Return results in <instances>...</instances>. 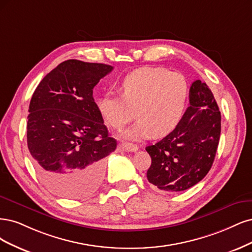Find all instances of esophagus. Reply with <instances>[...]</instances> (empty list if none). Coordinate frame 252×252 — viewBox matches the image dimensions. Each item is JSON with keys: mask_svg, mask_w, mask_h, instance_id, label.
<instances>
[{"mask_svg": "<svg viewBox=\"0 0 252 252\" xmlns=\"http://www.w3.org/2000/svg\"><path fill=\"white\" fill-rule=\"evenodd\" d=\"M121 149L126 152H137L139 148L133 143H123L121 144Z\"/></svg>", "mask_w": 252, "mask_h": 252, "instance_id": "esophagus-1", "label": "esophagus"}]
</instances>
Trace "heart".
<instances>
[{
  "mask_svg": "<svg viewBox=\"0 0 252 252\" xmlns=\"http://www.w3.org/2000/svg\"><path fill=\"white\" fill-rule=\"evenodd\" d=\"M121 95H105L98 110L105 123L123 129L136 116L138 120L123 138L143 140L162 138L180 125L188 109L189 85L179 72L162 67H143L125 76L118 85Z\"/></svg>",
  "mask_w": 252,
  "mask_h": 252,
  "instance_id": "1",
  "label": "heart"
}]
</instances>
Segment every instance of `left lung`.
Masks as SVG:
<instances>
[{
  "mask_svg": "<svg viewBox=\"0 0 252 252\" xmlns=\"http://www.w3.org/2000/svg\"><path fill=\"white\" fill-rule=\"evenodd\" d=\"M221 134V113L213 92L201 80L189 89V107L180 125L145 148L152 158L147 177L161 190L177 192L200 182L212 167Z\"/></svg>",
  "mask_w": 252,
  "mask_h": 252,
  "instance_id": "1",
  "label": "left lung"
}]
</instances>
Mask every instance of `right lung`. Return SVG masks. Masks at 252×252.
<instances>
[{"instance_id":"obj_1","label":"right lung","mask_w":252,"mask_h":252,"mask_svg":"<svg viewBox=\"0 0 252 252\" xmlns=\"http://www.w3.org/2000/svg\"><path fill=\"white\" fill-rule=\"evenodd\" d=\"M112 70L104 63L64 61L32 95L28 149L40 180L61 197L92 194L101 183L104 158L117 147L93 98V88Z\"/></svg>"}]
</instances>
